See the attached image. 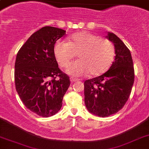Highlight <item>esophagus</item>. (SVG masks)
<instances>
[{
  "label": "esophagus",
  "instance_id": "1",
  "mask_svg": "<svg viewBox=\"0 0 149 149\" xmlns=\"http://www.w3.org/2000/svg\"><path fill=\"white\" fill-rule=\"evenodd\" d=\"M70 80H71V83L76 82V81H79V80H78V78H73V77H71V78H70Z\"/></svg>",
  "mask_w": 149,
  "mask_h": 149
}]
</instances>
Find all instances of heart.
Listing matches in <instances>:
<instances>
[{"label": "heart", "mask_w": 149, "mask_h": 149, "mask_svg": "<svg viewBox=\"0 0 149 149\" xmlns=\"http://www.w3.org/2000/svg\"><path fill=\"white\" fill-rule=\"evenodd\" d=\"M114 52L111 41L88 32L71 35L68 42L58 41L54 47L55 58L62 68H66L78 54L79 60L67 68L68 73L74 76L102 74L112 64Z\"/></svg>", "instance_id": "1"}]
</instances>
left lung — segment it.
<instances>
[{"instance_id":"8db88e82","label":"left lung","mask_w":149,"mask_h":149,"mask_svg":"<svg viewBox=\"0 0 149 149\" xmlns=\"http://www.w3.org/2000/svg\"><path fill=\"white\" fill-rule=\"evenodd\" d=\"M113 42L115 56L109 69L98 77L84 82L85 104L91 113L109 117L125 106L134 82V68L130 49L114 35L108 32Z\"/></svg>"}]
</instances>
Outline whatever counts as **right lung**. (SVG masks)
I'll use <instances>...</instances> for the list:
<instances>
[{
    "label": "right lung",
    "mask_w": 149,
    "mask_h": 149,
    "mask_svg": "<svg viewBox=\"0 0 149 149\" xmlns=\"http://www.w3.org/2000/svg\"><path fill=\"white\" fill-rule=\"evenodd\" d=\"M65 35L62 29L43 27L30 36L16 56V91L24 106L41 117H51L60 110L71 83L54 54L55 43Z\"/></svg>",
    "instance_id": "1"
}]
</instances>
